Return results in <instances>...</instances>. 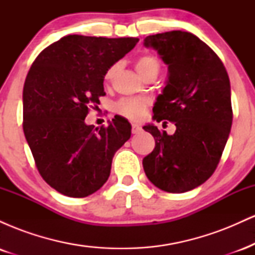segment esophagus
Listing matches in <instances>:
<instances>
[{
    "label": "esophagus",
    "mask_w": 255,
    "mask_h": 255,
    "mask_svg": "<svg viewBox=\"0 0 255 255\" xmlns=\"http://www.w3.org/2000/svg\"><path fill=\"white\" fill-rule=\"evenodd\" d=\"M140 129H141V127H140L139 125H136V124H131V133H133V134H136L137 131H139Z\"/></svg>",
    "instance_id": "esophagus-1"
}]
</instances>
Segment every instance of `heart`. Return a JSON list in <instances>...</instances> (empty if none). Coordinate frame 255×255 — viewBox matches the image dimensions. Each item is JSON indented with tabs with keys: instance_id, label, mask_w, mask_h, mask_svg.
I'll return each instance as SVG.
<instances>
[{
	"instance_id": "obj_1",
	"label": "heart",
	"mask_w": 255,
	"mask_h": 255,
	"mask_svg": "<svg viewBox=\"0 0 255 255\" xmlns=\"http://www.w3.org/2000/svg\"><path fill=\"white\" fill-rule=\"evenodd\" d=\"M135 68L137 73L141 77H144L151 71L159 72V61L157 60V57L146 55V56L139 57L135 61ZM115 72L116 66H111L105 73V80H111ZM147 104L148 101L145 98H122L116 104V111L130 120H137L142 116Z\"/></svg>"
}]
</instances>
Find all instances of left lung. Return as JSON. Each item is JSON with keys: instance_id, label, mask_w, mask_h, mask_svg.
Masks as SVG:
<instances>
[{"instance_id": "8db88e82", "label": "left lung", "mask_w": 255, "mask_h": 255, "mask_svg": "<svg viewBox=\"0 0 255 255\" xmlns=\"http://www.w3.org/2000/svg\"><path fill=\"white\" fill-rule=\"evenodd\" d=\"M168 64L169 77L153 107V120L176 126L172 135L154 125L144 129L156 146L142 159L146 176L169 193H184L203 184L217 168L233 124L230 81L216 52L183 31L144 39Z\"/></svg>"}]
</instances>
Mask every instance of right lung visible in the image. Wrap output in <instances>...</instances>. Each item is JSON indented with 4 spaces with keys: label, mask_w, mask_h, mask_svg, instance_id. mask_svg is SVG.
Instances as JSON below:
<instances>
[{
    "label": "right lung",
    "mask_w": 255,
    "mask_h": 255,
    "mask_svg": "<svg viewBox=\"0 0 255 255\" xmlns=\"http://www.w3.org/2000/svg\"><path fill=\"white\" fill-rule=\"evenodd\" d=\"M137 42L69 34L32 63L22 92V128L40 176L61 194L84 198L97 192L115 152L130 137L125 118L115 116L96 129L85 118L105 96V73Z\"/></svg>",
    "instance_id": "obj_1"
}]
</instances>
